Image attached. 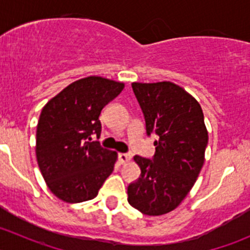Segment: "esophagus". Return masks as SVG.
I'll list each match as a JSON object with an SVG mask.
<instances>
[{
  "label": "esophagus",
  "instance_id": "1",
  "mask_svg": "<svg viewBox=\"0 0 250 250\" xmlns=\"http://www.w3.org/2000/svg\"><path fill=\"white\" fill-rule=\"evenodd\" d=\"M130 160V156L128 153H118V161H120L121 165H125L128 161Z\"/></svg>",
  "mask_w": 250,
  "mask_h": 250
}]
</instances>
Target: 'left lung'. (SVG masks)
Masks as SVG:
<instances>
[{
  "label": "left lung",
  "instance_id": "obj_1",
  "mask_svg": "<svg viewBox=\"0 0 250 250\" xmlns=\"http://www.w3.org/2000/svg\"><path fill=\"white\" fill-rule=\"evenodd\" d=\"M145 116L146 132L156 133L153 160L134 156L140 178L128 186V202L150 216L174 210L195 185L204 163L208 130L200 103L169 82L132 83Z\"/></svg>",
  "mask_w": 250,
  "mask_h": 250
}]
</instances>
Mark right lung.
Returning <instances> with one entry per match:
<instances>
[{
	"label": "right lung",
	"instance_id": "add662e5",
	"mask_svg": "<svg viewBox=\"0 0 250 250\" xmlns=\"http://www.w3.org/2000/svg\"><path fill=\"white\" fill-rule=\"evenodd\" d=\"M125 83L88 76L65 87L43 106L36 130V158L48 188L66 203L93 200L112 173L117 152L102 147L99 116Z\"/></svg>",
	"mask_w": 250,
	"mask_h": 250
}]
</instances>
